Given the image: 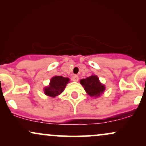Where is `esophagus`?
I'll return each mask as SVG.
<instances>
[{"label": "esophagus", "instance_id": "esophagus-1", "mask_svg": "<svg viewBox=\"0 0 146 146\" xmlns=\"http://www.w3.org/2000/svg\"><path fill=\"white\" fill-rule=\"evenodd\" d=\"M71 79L73 82H78L79 80V77L78 76V75H74L73 77H72Z\"/></svg>", "mask_w": 146, "mask_h": 146}]
</instances>
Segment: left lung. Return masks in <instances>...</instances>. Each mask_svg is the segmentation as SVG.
Segmentation results:
<instances>
[{"mask_svg":"<svg viewBox=\"0 0 146 146\" xmlns=\"http://www.w3.org/2000/svg\"><path fill=\"white\" fill-rule=\"evenodd\" d=\"M80 84L82 85L87 94L90 97L98 98L105 90V86L100 82L98 77L95 75L86 79H82Z\"/></svg>","mask_w":146,"mask_h":146,"instance_id":"1","label":"left lung"}]
</instances>
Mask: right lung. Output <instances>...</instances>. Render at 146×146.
I'll list each match as a JSON object with an SVG mask.
<instances>
[{
	"label": "right lung",
	"instance_id": "1",
	"mask_svg": "<svg viewBox=\"0 0 146 146\" xmlns=\"http://www.w3.org/2000/svg\"><path fill=\"white\" fill-rule=\"evenodd\" d=\"M69 82V78L62 76H54L50 80L49 86L44 88V94L47 96L55 98L62 93L66 84Z\"/></svg>",
	"mask_w": 146,
	"mask_h": 146
}]
</instances>
